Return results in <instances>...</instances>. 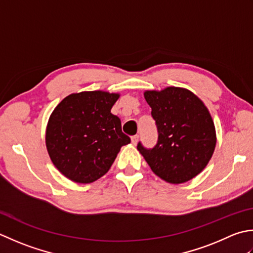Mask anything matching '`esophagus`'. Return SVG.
Returning a JSON list of instances; mask_svg holds the SVG:
<instances>
[{
    "label": "esophagus",
    "mask_w": 253,
    "mask_h": 253,
    "mask_svg": "<svg viewBox=\"0 0 253 253\" xmlns=\"http://www.w3.org/2000/svg\"><path fill=\"white\" fill-rule=\"evenodd\" d=\"M131 141H132L133 145H136L137 141H138V135H137V134H136V135H133V136L131 137Z\"/></svg>",
    "instance_id": "34e87169"
}]
</instances>
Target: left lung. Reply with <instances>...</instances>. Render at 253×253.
Returning a JSON list of instances; mask_svg holds the SVG:
<instances>
[{
	"instance_id": "left-lung-1",
	"label": "left lung",
	"mask_w": 253,
	"mask_h": 253,
	"mask_svg": "<svg viewBox=\"0 0 253 253\" xmlns=\"http://www.w3.org/2000/svg\"><path fill=\"white\" fill-rule=\"evenodd\" d=\"M144 97L152 108L158 141L153 148H145L140 142L138 152L153 172L166 182L189 181L206 167L215 149V126L208 108L181 87L146 90Z\"/></svg>"
}]
</instances>
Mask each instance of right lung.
I'll return each mask as SVG.
<instances>
[{
    "mask_svg": "<svg viewBox=\"0 0 253 253\" xmlns=\"http://www.w3.org/2000/svg\"><path fill=\"white\" fill-rule=\"evenodd\" d=\"M115 92L82 91L65 97L55 107L45 130L51 162L72 181L90 183L104 176L123 145L131 142L111 108Z\"/></svg>",
    "mask_w": 253,
    "mask_h": 253,
    "instance_id": "1",
    "label": "right lung"
}]
</instances>
